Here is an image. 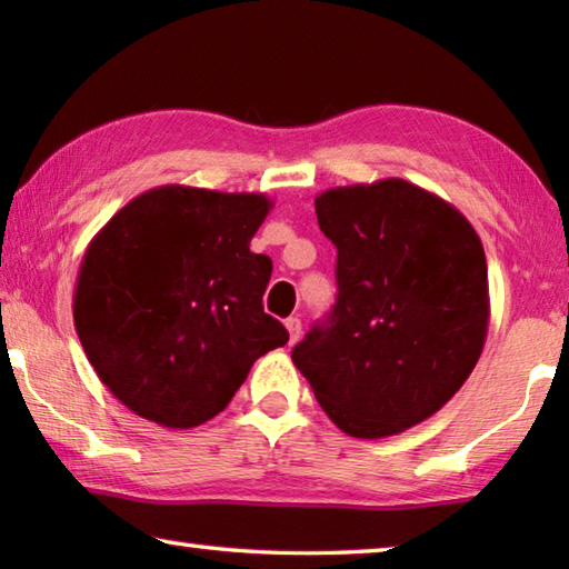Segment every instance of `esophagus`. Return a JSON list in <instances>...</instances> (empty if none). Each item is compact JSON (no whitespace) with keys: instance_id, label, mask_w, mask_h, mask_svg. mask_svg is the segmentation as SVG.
Listing matches in <instances>:
<instances>
[{"instance_id":"esophagus-1","label":"esophagus","mask_w":569,"mask_h":569,"mask_svg":"<svg viewBox=\"0 0 569 569\" xmlns=\"http://www.w3.org/2000/svg\"><path fill=\"white\" fill-rule=\"evenodd\" d=\"M286 329H288V333H291V343H296L298 339H301V319H298V316H291V319H286Z\"/></svg>"}]
</instances>
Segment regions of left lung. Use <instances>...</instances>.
<instances>
[{"label": "left lung", "mask_w": 569, "mask_h": 569, "mask_svg": "<svg viewBox=\"0 0 569 569\" xmlns=\"http://www.w3.org/2000/svg\"><path fill=\"white\" fill-rule=\"evenodd\" d=\"M316 216L339 250V296L291 359L346 435H399L445 407L479 361L485 248L455 206L401 178L329 188Z\"/></svg>", "instance_id": "1"}]
</instances>
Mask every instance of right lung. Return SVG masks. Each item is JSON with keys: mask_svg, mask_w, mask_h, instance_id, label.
Listing matches in <instances>:
<instances>
[{"mask_svg": "<svg viewBox=\"0 0 569 569\" xmlns=\"http://www.w3.org/2000/svg\"><path fill=\"white\" fill-rule=\"evenodd\" d=\"M271 208L263 192L160 186L90 240L74 329L100 381L138 417L206 423L253 361L288 341L263 311L271 258L250 250Z\"/></svg>", "mask_w": 569, "mask_h": 569, "instance_id": "right-lung-1", "label": "right lung"}]
</instances>
